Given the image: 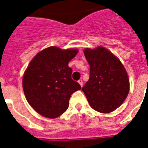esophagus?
<instances>
[{
	"mask_svg": "<svg viewBox=\"0 0 148 148\" xmlns=\"http://www.w3.org/2000/svg\"><path fill=\"white\" fill-rule=\"evenodd\" d=\"M78 83H79V84L81 85V87H82V86H83V81H82L81 79V80H79Z\"/></svg>",
	"mask_w": 148,
	"mask_h": 148,
	"instance_id": "obj_1",
	"label": "esophagus"
}]
</instances>
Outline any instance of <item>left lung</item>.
<instances>
[{"label": "left lung", "mask_w": 148, "mask_h": 148, "mask_svg": "<svg viewBox=\"0 0 148 148\" xmlns=\"http://www.w3.org/2000/svg\"><path fill=\"white\" fill-rule=\"evenodd\" d=\"M90 65V77L82 90L90 107L101 113L119 108L129 93L130 83L124 65L103 47L84 50Z\"/></svg>", "instance_id": "8db88e82"}]
</instances>
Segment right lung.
I'll use <instances>...</instances> for the list:
<instances>
[{"label": "right lung", "mask_w": 148, "mask_h": 148, "mask_svg": "<svg viewBox=\"0 0 148 148\" xmlns=\"http://www.w3.org/2000/svg\"><path fill=\"white\" fill-rule=\"evenodd\" d=\"M77 52V49L47 47L37 53L27 67L22 81L24 95L40 115L48 118L61 115L68 108L72 94L81 90L68 67Z\"/></svg>", "instance_id": "obj_1"}]
</instances>
